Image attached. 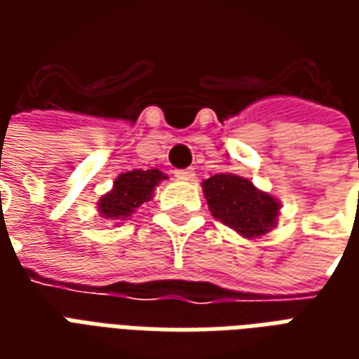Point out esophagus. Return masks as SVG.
<instances>
[{"mask_svg": "<svg viewBox=\"0 0 359 359\" xmlns=\"http://www.w3.org/2000/svg\"><path fill=\"white\" fill-rule=\"evenodd\" d=\"M175 177L179 180H192L194 179V169H177Z\"/></svg>", "mask_w": 359, "mask_h": 359, "instance_id": "obj_1", "label": "esophagus"}]
</instances>
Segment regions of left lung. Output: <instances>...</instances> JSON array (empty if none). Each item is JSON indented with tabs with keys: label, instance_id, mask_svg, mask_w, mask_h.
I'll list each match as a JSON object with an SVG mask.
<instances>
[{
	"label": "left lung",
	"instance_id": "1",
	"mask_svg": "<svg viewBox=\"0 0 359 359\" xmlns=\"http://www.w3.org/2000/svg\"><path fill=\"white\" fill-rule=\"evenodd\" d=\"M202 187L213 217L242 236L256 238L277 225L280 203L267 192L257 190L252 180L221 172L203 180Z\"/></svg>",
	"mask_w": 359,
	"mask_h": 359
}]
</instances>
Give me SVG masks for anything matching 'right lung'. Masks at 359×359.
<instances>
[{"mask_svg":"<svg viewBox=\"0 0 359 359\" xmlns=\"http://www.w3.org/2000/svg\"><path fill=\"white\" fill-rule=\"evenodd\" d=\"M165 179L167 175L159 169H134L118 175L113 182V190L97 202L100 215L111 221H126L142 203L151 200L156 187Z\"/></svg>","mask_w":359,"mask_h":359,"instance_id":"1","label":"right lung"}]
</instances>
